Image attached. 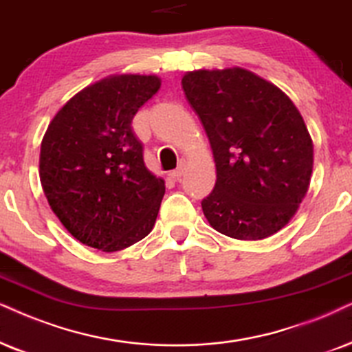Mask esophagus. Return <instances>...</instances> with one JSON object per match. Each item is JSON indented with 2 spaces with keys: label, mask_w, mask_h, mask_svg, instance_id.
<instances>
[{
  "label": "esophagus",
  "mask_w": 352,
  "mask_h": 352,
  "mask_svg": "<svg viewBox=\"0 0 352 352\" xmlns=\"http://www.w3.org/2000/svg\"><path fill=\"white\" fill-rule=\"evenodd\" d=\"M184 172H185V166H184V164H182L180 167H177L175 170H172V172H170V177H172L173 180H179L180 177L184 175Z\"/></svg>",
  "instance_id": "1"
}]
</instances>
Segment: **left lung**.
<instances>
[{
    "label": "left lung",
    "mask_w": 352,
    "mask_h": 352,
    "mask_svg": "<svg viewBox=\"0 0 352 352\" xmlns=\"http://www.w3.org/2000/svg\"><path fill=\"white\" fill-rule=\"evenodd\" d=\"M182 86L214 155L216 186L201 201L211 228L237 240L286 228L314 168L312 138L294 102L239 66L188 71Z\"/></svg>",
    "instance_id": "8db88e82"
}]
</instances>
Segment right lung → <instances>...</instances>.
Returning a JSON list of instances; mask_svg holds the SVG:
<instances>
[{
	"mask_svg": "<svg viewBox=\"0 0 352 352\" xmlns=\"http://www.w3.org/2000/svg\"><path fill=\"white\" fill-rule=\"evenodd\" d=\"M159 87L155 74H112L74 94L48 124L40 184L52 211L84 245L118 252L154 228L166 182L146 167L131 122Z\"/></svg>",
	"mask_w": 352,
	"mask_h": 352,
	"instance_id": "add662e5",
	"label": "right lung"
}]
</instances>
